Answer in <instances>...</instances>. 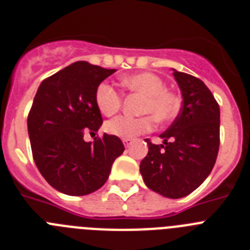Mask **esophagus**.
Returning a JSON list of instances; mask_svg holds the SVG:
<instances>
[{"instance_id":"esophagus-1","label":"esophagus","mask_w":250,"mask_h":250,"mask_svg":"<svg viewBox=\"0 0 250 250\" xmlns=\"http://www.w3.org/2000/svg\"><path fill=\"white\" fill-rule=\"evenodd\" d=\"M123 143H124V145H125V146L129 147L130 145H131L132 140H131V139H123Z\"/></svg>"}]
</instances>
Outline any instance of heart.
I'll list each match as a JSON object with an SVG mask.
<instances>
[{
  "instance_id": "b5f03b06",
  "label": "heart",
  "mask_w": 250,
  "mask_h": 250,
  "mask_svg": "<svg viewBox=\"0 0 250 250\" xmlns=\"http://www.w3.org/2000/svg\"><path fill=\"white\" fill-rule=\"evenodd\" d=\"M130 91L144 95L141 116L123 115L106 124L109 134L121 139H131L150 131L158 123H169L176 118L180 110V99L175 92L165 89L164 80L151 72H139L121 79ZM95 104L105 116H111L120 110L123 96L114 86L101 83L95 91Z\"/></svg>"
}]
</instances>
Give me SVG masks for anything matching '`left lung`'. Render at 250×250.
<instances>
[{
	"mask_svg": "<svg viewBox=\"0 0 250 250\" xmlns=\"http://www.w3.org/2000/svg\"><path fill=\"white\" fill-rule=\"evenodd\" d=\"M182 90V110L167 131L163 144H152L140 163L149 189L179 199L202 185L215 164L220 143V110L211 91L200 79L173 72Z\"/></svg>",
	"mask_w": 250,
	"mask_h": 250,
	"instance_id": "obj_1",
	"label": "left lung"
}]
</instances>
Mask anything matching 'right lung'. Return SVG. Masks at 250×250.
<instances>
[{
	"label": "right lung",
	"instance_id": "add662e5",
	"mask_svg": "<svg viewBox=\"0 0 250 250\" xmlns=\"http://www.w3.org/2000/svg\"><path fill=\"white\" fill-rule=\"evenodd\" d=\"M115 68L77 61L41 83L27 118L35 164L46 182L67 195H87L106 183L123 141L104 134L86 143L103 124L95 91Z\"/></svg>",
	"mask_w": 250,
	"mask_h": 250
}]
</instances>
